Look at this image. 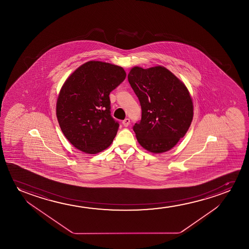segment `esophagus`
<instances>
[{
  "mask_svg": "<svg viewBox=\"0 0 249 249\" xmlns=\"http://www.w3.org/2000/svg\"><path fill=\"white\" fill-rule=\"evenodd\" d=\"M123 124L124 125V126H127L130 124V119L129 118H126L125 120H123Z\"/></svg>",
  "mask_w": 249,
  "mask_h": 249,
  "instance_id": "obj_1",
  "label": "esophagus"
}]
</instances>
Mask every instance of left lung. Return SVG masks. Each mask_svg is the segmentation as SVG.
Masks as SVG:
<instances>
[{
	"instance_id": "1",
	"label": "left lung",
	"mask_w": 249,
	"mask_h": 249,
	"mask_svg": "<svg viewBox=\"0 0 249 249\" xmlns=\"http://www.w3.org/2000/svg\"><path fill=\"white\" fill-rule=\"evenodd\" d=\"M128 82L142 115L133 129L140 145L153 153L171 150L185 135L193 118L187 88L167 69L133 67Z\"/></svg>"
}]
</instances>
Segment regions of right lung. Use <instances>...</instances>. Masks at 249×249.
Masks as SVG:
<instances>
[{
  "mask_svg": "<svg viewBox=\"0 0 249 249\" xmlns=\"http://www.w3.org/2000/svg\"><path fill=\"white\" fill-rule=\"evenodd\" d=\"M125 78L120 66L89 61L65 81L56 115L62 132L76 149L96 154L111 144L119 123L110 115L109 95Z\"/></svg>",
  "mask_w": 249,
  "mask_h": 249,
  "instance_id": "obj_1",
  "label": "right lung"
}]
</instances>
